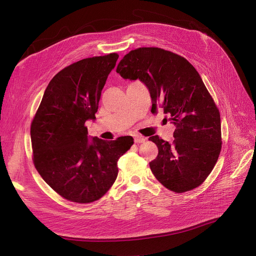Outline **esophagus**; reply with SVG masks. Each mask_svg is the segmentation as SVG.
Here are the masks:
<instances>
[{"label":"esophagus","mask_w":256,"mask_h":256,"mask_svg":"<svg viewBox=\"0 0 256 256\" xmlns=\"http://www.w3.org/2000/svg\"><path fill=\"white\" fill-rule=\"evenodd\" d=\"M134 142L136 144H142V142H144V140H146V138H144V136H138V134H136V136H134Z\"/></svg>","instance_id":"obj_1"}]
</instances>
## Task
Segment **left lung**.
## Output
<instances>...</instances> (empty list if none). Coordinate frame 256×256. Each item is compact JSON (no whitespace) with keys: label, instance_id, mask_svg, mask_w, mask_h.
Here are the masks:
<instances>
[{"label":"left lung","instance_id":"obj_1","mask_svg":"<svg viewBox=\"0 0 256 256\" xmlns=\"http://www.w3.org/2000/svg\"><path fill=\"white\" fill-rule=\"evenodd\" d=\"M122 78L140 80L149 90L151 112L164 109V120L175 125L172 144L158 136V155L149 164L166 188L184 192L199 186L221 151V118L212 96L188 60L160 48H140L120 60Z\"/></svg>","mask_w":256,"mask_h":256}]
</instances>
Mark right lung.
Segmentation results:
<instances>
[{"mask_svg":"<svg viewBox=\"0 0 256 256\" xmlns=\"http://www.w3.org/2000/svg\"><path fill=\"white\" fill-rule=\"evenodd\" d=\"M118 55L85 58L56 74L31 124L34 166L60 196L77 203L100 199L118 176V160L131 136L104 140L88 136L101 92Z\"/></svg>","mask_w":256,"mask_h":256,"instance_id":"add662e5","label":"right lung"}]
</instances>
